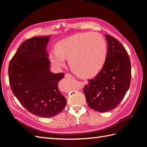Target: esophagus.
Listing matches in <instances>:
<instances>
[{"instance_id": "esophagus-1", "label": "esophagus", "mask_w": 147, "mask_h": 147, "mask_svg": "<svg viewBox=\"0 0 147 147\" xmlns=\"http://www.w3.org/2000/svg\"><path fill=\"white\" fill-rule=\"evenodd\" d=\"M65 78H74L72 75L69 74H65Z\"/></svg>"}]
</instances>
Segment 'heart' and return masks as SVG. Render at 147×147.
I'll return each instance as SVG.
<instances>
[{"mask_svg":"<svg viewBox=\"0 0 147 147\" xmlns=\"http://www.w3.org/2000/svg\"><path fill=\"white\" fill-rule=\"evenodd\" d=\"M107 46L99 34L79 33L57 42L56 51L50 53L51 63L56 67L65 64V59L74 73L82 78H91L98 74L105 64Z\"/></svg>","mask_w":147,"mask_h":147,"instance_id":"b5f03b06","label":"heart"}]
</instances>
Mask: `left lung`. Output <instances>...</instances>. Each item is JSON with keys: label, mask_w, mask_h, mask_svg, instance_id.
I'll list each match as a JSON object with an SVG mask.
<instances>
[{"label": "left lung", "mask_w": 147, "mask_h": 147, "mask_svg": "<svg viewBox=\"0 0 147 147\" xmlns=\"http://www.w3.org/2000/svg\"><path fill=\"white\" fill-rule=\"evenodd\" d=\"M105 36L108 44L105 64L83 88L88 105L99 112L117 107L129 88L131 78V61L126 49L113 37Z\"/></svg>", "instance_id": "obj_1"}]
</instances>
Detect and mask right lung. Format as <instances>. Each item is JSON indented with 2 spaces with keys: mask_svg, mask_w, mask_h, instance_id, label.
<instances>
[{
  "mask_svg": "<svg viewBox=\"0 0 147 147\" xmlns=\"http://www.w3.org/2000/svg\"><path fill=\"white\" fill-rule=\"evenodd\" d=\"M50 36L26 40L10 61L8 77L13 94L29 112L50 118L63 110L66 99L57 84L64 73L50 71L47 45Z\"/></svg>",
  "mask_w": 147,
  "mask_h": 147,
  "instance_id": "add662e5",
  "label": "right lung"
}]
</instances>
